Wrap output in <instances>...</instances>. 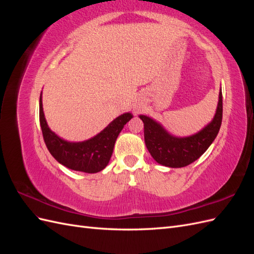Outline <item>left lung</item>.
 I'll return each mask as SVG.
<instances>
[{"label":"left lung","instance_id":"1","mask_svg":"<svg viewBox=\"0 0 254 254\" xmlns=\"http://www.w3.org/2000/svg\"><path fill=\"white\" fill-rule=\"evenodd\" d=\"M140 119L144 123L146 147L156 162L173 168L184 167L200 158L218 134L222 120L221 88L213 120L195 134L176 136L147 115L141 114Z\"/></svg>","mask_w":254,"mask_h":254}]
</instances>
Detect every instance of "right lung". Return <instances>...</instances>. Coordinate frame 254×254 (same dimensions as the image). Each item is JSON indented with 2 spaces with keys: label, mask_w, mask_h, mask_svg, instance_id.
I'll return each mask as SVG.
<instances>
[{
  "label": "right lung",
  "mask_w": 254,
  "mask_h": 254,
  "mask_svg": "<svg viewBox=\"0 0 254 254\" xmlns=\"http://www.w3.org/2000/svg\"><path fill=\"white\" fill-rule=\"evenodd\" d=\"M130 112L121 114L101 132L82 142H68L50 129L44 117L42 93L39 101V120L43 139L51 155L64 166L73 171L94 174L108 165L120 132L132 119Z\"/></svg>",
  "instance_id": "obj_1"
}]
</instances>
